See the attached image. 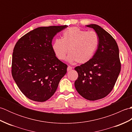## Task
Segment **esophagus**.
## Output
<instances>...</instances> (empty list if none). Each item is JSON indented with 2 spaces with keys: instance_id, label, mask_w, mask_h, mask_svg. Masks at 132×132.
<instances>
[{
  "instance_id": "esophagus-1",
  "label": "esophagus",
  "mask_w": 132,
  "mask_h": 132,
  "mask_svg": "<svg viewBox=\"0 0 132 132\" xmlns=\"http://www.w3.org/2000/svg\"><path fill=\"white\" fill-rule=\"evenodd\" d=\"M72 70V68H71V66H69L68 67V68H67V70H68V71H70V70Z\"/></svg>"
}]
</instances>
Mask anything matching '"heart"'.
I'll return each mask as SVG.
<instances>
[{"label": "heart", "mask_w": 132, "mask_h": 132, "mask_svg": "<svg viewBox=\"0 0 132 132\" xmlns=\"http://www.w3.org/2000/svg\"><path fill=\"white\" fill-rule=\"evenodd\" d=\"M99 43L97 33L86 31L77 27H71L62 33V38H56L52 44V49L56 57L63 61L68 56L70 63H87L93 58Z\"/></svg>", "instance_id": "heart-1"}]
</instances>
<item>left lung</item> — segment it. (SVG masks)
Segmentation results:
<instances>
[{"label":"left lung","instance_id":"obj_1","mask_svg":"<svg viewBox=\"0 0 132 132\" xmlns=\"http://www.w3.org/2000/svg\"><path fill=\"white\" fill-rule=\"evenodd\" d=\"M87 27L94 29L99 43L93 58L75 68L78 74L75 87L81 96L88 100L105 97L112 90L121 70L119 50L109 33L96 24Z\"/></svg>","mask_w":132,"mask_h":132}]
</instances>
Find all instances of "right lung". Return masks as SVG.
Instances as JSON below:
<instances>
[{
    "label": "right lung",
    "instance_id": "1",
    "mask_svg": "<svg viewBox=\"0 0 132 132\" xmlns=\"http://www.w3.org/2000/svg\"><path fill=\"white\" fill-rule=\"evenodd\" d=\"M67 26L38 27L23 36L13 49L12 75L28 99L44 102L57 90L68 66L55 57L52 42Z\"/></svg>",
    "mask_w": 132,
    "mask_h": 132
}]
</instances>
